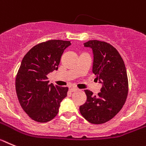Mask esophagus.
I'll return each instance as SVG.
<instances>
[{
    "instance_id": "esophagus-1",
    "label": "esophagus",
    "mask_w": 146,
    "mask_h": 146,
    "mask_svg": "<svg viewBox=\"0 0 146 146\" xmlns=\"http://www.w3.org/2000/svg\"><path fill=\"white\" fill-rule=\"evenodd\" d=\"M70 90L71 92H76V91H78V89H77V88H76V87H71L70 89Z\"/></svg>"
}]
</instances>
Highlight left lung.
<instances>
[{"mask_svg": "<svg viewBox=\"0 0 146 146\" xmlns=\"http://www.w3.org/2000/svg\"><path fill=\"white\" fill-rule=\"evenodd\" d=\"M84 45L92 49V72L102 88L98 96L85 90L86 101L80 106V113L92 124H104L113 119L125 103L128 94L127 70L119 52L111 44L92 40Z\"/></svg>", "mask_w": 146, "mask_h": 146, "instance_id": "8db88e82", "label": "left lung"}]
</instances>
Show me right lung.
Masks as SVG:
<instances>
[{
  "label": "right lung",
  "instance_id": "1",
  "mask_svg": "<svg viewBox=\"0 0 146 146\" xmlns=\"http://www.w3.org/2000/svg\"><path fill=\"white\" fill-rule=\"evenodd\" d=\"M70 41L50 40L33 47L23 57L16 77V92L22 109L32 119L44 123L53 119L68 87L48 84L47 75L58 69Z\"/></svg>",
  "mask_w": 146,
  "mask_h": 146
}]
</instances>
